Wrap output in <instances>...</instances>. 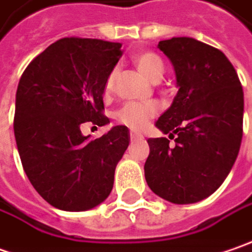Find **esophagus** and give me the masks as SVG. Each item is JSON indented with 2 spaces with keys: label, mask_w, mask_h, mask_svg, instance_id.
Listing matches in <instances>:
<instances>
[{
  "label": "esophagus",
  "mask_w": 252,
  "mask_h": 252,
  "mask_svg": "<svg viewBox=\"0 0 252 252\" xmlns=\"http://www.w3.org/2000/svg\"><path fill=\"white\" fill-rule=\"evenodd\" d=\"M138 138H141V137H139V135H137L135 132H131V134H129V139H131V141H137Z\"/></svg>",
  "instance_id": "esophagus-1"
}]
</instances>
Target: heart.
Wrapping results in <instances>:
<instances>
[{"label":"heart","instance_id":"obj_1","mask_svg":"<svg viewBox=\"0 0 252 252\" xmlns=\"http://www.w3.org/2000/svg\"><path fill=\"white\" fill-rule=\"evenodd\" d=\"M134 63L137 66V69L148 80L151 82H159L162 79L163 74V63L160 61L157 53L154 52H141L135 55L134 58ZM115 77L117 73L113 70L108 76L104 84V93L110 94L114 89ZM158 113V107L154 103H126L124 104L118 111H117V121L124 124V126H129L132 129L141 131L148 126L149 120L154 115Z\"/></svg>","mask_w":252,"mask_h":252}]
</instances>
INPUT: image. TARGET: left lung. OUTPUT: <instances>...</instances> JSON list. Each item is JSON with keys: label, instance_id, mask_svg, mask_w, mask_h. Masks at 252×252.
<instances>
[{"label": "left lung", "instance_id": "left-lung-1", "mask_svg": "<svg viewBox=\"0 0 252 252\" xmlns=\"http://www.w3.org/2000/svg\"><path fill=\"white\" fill-rule=\"evenodd\" d=\"M158 48L173 64L179 92L157 121L169 138L148 139L145 179L168 202H200L220 188L238 155L243 87L224 53L207 43L172 38L160 40Z\"/></svg>", "mask_w": 252, "mask_h": 252}]
</instances>
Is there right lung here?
<instances>
[{
	"label": "right lung",
	"mask_w": 252,
	"mask_h": 252,
	"mask_svg": "<svg viewBox=\"0 0 252 252\" xmlns=\"http://www.w3.org/2000/svg\"><path fill=\"white\" fill-rule=\"evenodd\" d=\"M121 43L62 38L28 64L18 84L14 132L24 170L35 190L56 209L83 212L104 202L129 144L128 128L83 137L80 126H101L107 76Z\"/></svg>",
	"instance_id": "add662e5"
}]
</instances>
